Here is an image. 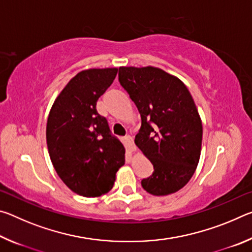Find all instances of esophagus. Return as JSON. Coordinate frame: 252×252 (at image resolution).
<instances>
[{
    "mask_svg": "<svg viewBox=\"0 0 252 252\" xmlns=\"http://www.w3.org/2000/svg\"><path fill=\"white\" fill-rule=\"evenodd\" d=\"M125 139H126V144H127V147H129L132 151H134L135 149H136V147H135V144H134L133 138H132L131 135H126Z\"/></svg>",
    "mask_w": 252,
    "mask_h": 252,
    "instance_id": "esophagus-1",
    "label": "esophagus"
}]
</instances>
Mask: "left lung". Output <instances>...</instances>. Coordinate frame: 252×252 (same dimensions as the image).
Wrapping results in <instances>:
<instances>
[{
	"label": "left lung",
	"instance_id": "obj_1",
	"mask_svg": "<svg viewBox=\"0 0 252 252\" xmlns=\"http://www.w3.org/2000/svg\"><path fill=\"white\" fill-rule=\"evenodd\" d=\"M119 82L141 116L134 142L155 171L141 186L153 195L174 193L197 169L202 123L197 106L182 81L153 66H121Z\"/></svg>",
	"mask_w": 252,
	"mask_h": 252
}]
</instances>
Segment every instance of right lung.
I'll list each match as a JSON object with an SVG mask.
<instances>
[{
    "mask_svg": "<svg viewBox=\"0 0 252 252\" xmlns=\"http://www.w3.org/2000/svg\"><path fill=\"white\" fill-rule=\"evenodd\" d=\"M117 73V67L79 72L55 99L48 118L46 143L55 171L83 197L109 192L125 164V147L96 111Z\"/></svg>",
    "mask_w": 252,
    "mask_h": 252,
    "instance_id": "obj_1",
    "label": "right lung"
}]
</instances>
